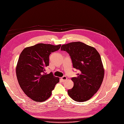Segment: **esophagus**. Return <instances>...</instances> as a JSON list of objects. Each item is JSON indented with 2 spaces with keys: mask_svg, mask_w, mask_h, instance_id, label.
<instances>
[{
  "mask_svg": "<svg viewBox=\"0 0 124 124\" xmlns=\"http://www.w3.org/2000/svg\"><path fill=\"white\" fill-rule=\"evenodd\" d=\"M61 79L62 80V82H64V81L67 79V78H66V76H63V77H62L61 78Z\"/></svg>",
  "mask_w": 124,
  "mask_h": 124,
  "instance_id": "obj_1",
  "label": "esophagus"
}]
</instances>
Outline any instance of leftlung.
Wrapping results in <instances>:
<instances>
[{
	"label": "left lung",
	"instance_id": "left-lung-1",
	"mask_svg": "<svg viewBox=\"0 0 124 124\" xmlns=\"http://www.w3.org/2000/svg\"><path fill=\"white\" fill-rule=\"evenodd\" d=\"M61 50L67 52L74 68L79 70L77 77H72L74 86L67 91L74 101L88 100L100 87L104 76V69L100 55L93 47L82 42L62 45Z\"/></svg>",
	"mask_w": 124,
	"mask_h": 124
}]
</instances>
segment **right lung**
Masks as SVG:
<instances>
[{"label": "right lung", "instance_id": "obj_1", "mask_svg": "<svg viewBox=\"0 0 124 124\" xmlns=\"http://www.w3.org/2000/svg\"><path fill=\"white\" fill-rule=\"evenodd\" d=\"M61 46L39 43L24 49L19 56L16 68L18 84L25 94L36 102L46 100L59 82L52 72L47 74L45 68L49 66V55Z\"/></svg>", "mask_w": 124, "mask_h": 124}]
</instances>
